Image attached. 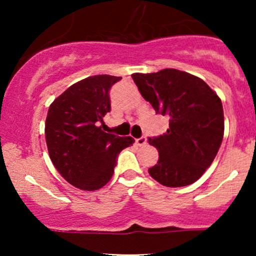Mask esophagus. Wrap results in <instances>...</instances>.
<instances>
[{
  "instance_id": "34e87169",
  "label": "esophagus",
  "mask_w": 256,
  "mask_h": 256,
  "mask_svg": "<svg viewBox=\"0 0 256 256\" xmlns=\"http://www.w3.org/2000/svg\"><path fill=\"white\" fill-rule=\"evenodd\" d=\"M136 144L138 146H144L146 144V137L143 136V137H140V138H137V140H136Z\"/></svg>"
}]
</instances>
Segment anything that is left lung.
<instances>
[{"label":"left lung","instance_id":"obj_1","mask_svg":"<svg viewBox=\"0 0 256 256\" xmlns=\"http://www.w3.org/2000/svg\"><path fill=\"white\" fill-rule=\"evenodd\" d=\"M132 79L155 112L170 119L165 134L148 138L158 152L149 174L168 188L192 184L212 165L222 144V100L201 78L179 70L134 73Z\"/></svg>","mask_w":256,"mask_h":256}]
</instances>
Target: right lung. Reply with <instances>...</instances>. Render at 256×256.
Wrapping results in <instances>:
<instances>
[{
	"mask_svg": "<svg viewBox=\"0 0 256 256\" xmlns=\"http://www.w3.org/2000/svg\"><path fill=\"white\" fill-rule=\"evenodd\" d=\"M122 77L91 76L77 82L49 106L46 142L52 165L73 186L86 192L110 180L116 156L134 144L132 137L102 131L110 110V89Z\"/></svg>",
	"mask_w": 256,
	"mask_h": 256,
	"instance_id": "add662e5",
	"label": "right lung"
}]
</instances>
